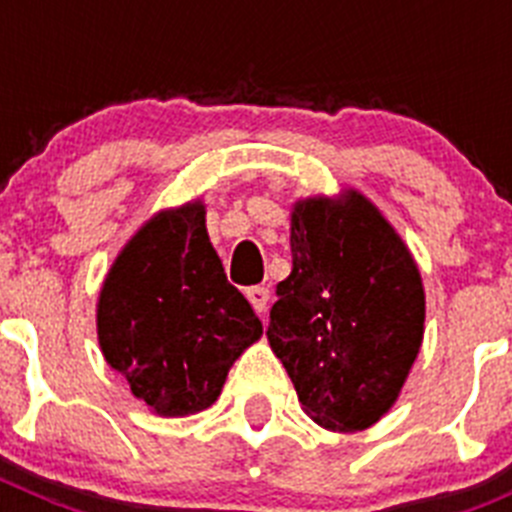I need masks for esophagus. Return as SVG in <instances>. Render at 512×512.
Segmentation results:
<instances>
[{"instance_id":"1","label":"esophagus","mask_w":512,"mask_h":512,"mask_svg":"<svg viewBox=\"0 0 512 512\" xmlns=\"http://www.w3.org/2000/svg\"><path fill=\"white\" fill-rule=\"evenodd\" d=\"M246 297H248V302L253 305V310L264 315L266 307H269V289H266V287H251L246 292Z\"/></svg>"}]
</instances>
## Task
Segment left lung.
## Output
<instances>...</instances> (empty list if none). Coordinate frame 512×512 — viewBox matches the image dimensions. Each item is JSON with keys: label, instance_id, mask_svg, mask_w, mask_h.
I'll use <instances>...</instances> for the list:
<instances>
[{"label": "left lung", "instance_id": "obj_1", "mask_svg": "<svg viewBox=\"0 0 512 512\" xmlns=\"http://www.w3.org/2000/svg\"><path fill=\"white\" fill-rule=\"evenodd\" d=\"M292 274L266 328L302 410L328 431L356 433L397 402L425 323L418 264L359 189L292 205Z\"/></svg>", "mask_w": 512, "mask_h": 512}]
</instances>
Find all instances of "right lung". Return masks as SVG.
<instances>
[{
    "label": "right lung",
    "instance_id": "add662e5",
    "mask_svg": "<svg viewBox=\"0 0 512 512\" xmlns=\"http://www.w3.org/2000/svg\"><path fill=\"white\" fill-rule=\"evenodd\" d=\"M264 325L225 279L205 202L156 212L112 261L97 300L104 361L161 418L207 410Z\"/></svg>",
    "mask_w": 512,
    "mask_h": 512
}]
</instances>
